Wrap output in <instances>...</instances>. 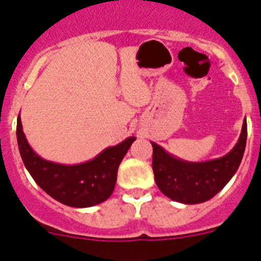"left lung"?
<instances>
[{
  "instance_id": "obj_1",
  "label": "left lung",
  "mask_w": 261,
  "mask_h": 261,
  "mask_svg": "<svg viewBox=\"0 0 261 261\" xmlns=\"http://www.w3.org/2000/svg\"><path fill=\"white\" fill-rule=\"evenodd\" d=\"M152 168L157 187L173 201L194 205L212 199L226 187L238 170L247 143L244 119L237 143L223 157L203 162H189L175 157L152 142Z\"/></svg>"
}]
</instances>
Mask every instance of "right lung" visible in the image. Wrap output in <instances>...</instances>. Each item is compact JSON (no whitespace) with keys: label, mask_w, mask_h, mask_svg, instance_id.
Instances as JSON below:
<instances>
[{"label":"right lung","mask_w":261,"mask_h":261,"mask_svg":"<svg viewBox=\"0 0 261 261\" xmlns=\"http://www.w3.org/2000/svg\"><path fill=\"white\" fill-rule=\"evenodd\" d=\"M135 140L127 137L83 163H56L35 153L23 133L20 115L17 119V142L27 170L47 195L71 207H91L109 199L119 166Z\"/></svg>","instance_id":"obj_1"}]
</instances>
